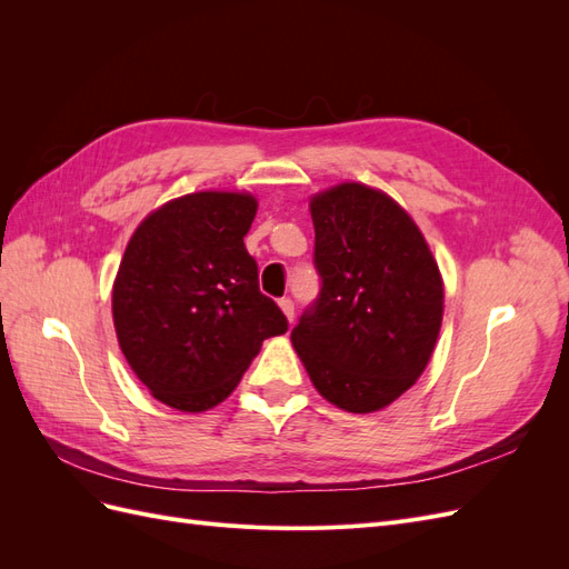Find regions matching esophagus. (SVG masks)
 <instances>
[{
	"mask_svg": "<svg viewBox=\"0 0 569 569\" xmlns=\"http://www.w3.org/2000/svg\"><path fill=\"white\" fill-rule=\"evenodd\" d=\"M280 308H282V313L287 316L289 322L295 320V301H291L289 297H284V299H280Z\"/></svg>",
	"mask_w": 569,
	"mask_h": 569,
	"instance_id": "1",
	"label": "esophagus"
}]
</instances>
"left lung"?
Listing matches in <instances>:
<instances>
[{"label":"left lung","instance_id":"8db88e82","mask_svg":"<svg viewBox=\"0 0 569 569\" xmlns=\"http://www.w3.org/2000/svg\"><path fill=\"white\" fill-rule=\"evenodd\" d=\"M320 295L291 343L327 401L372 412L416 385L443 316L439 266L399 203L358 182L311 199Z\"/></svg>","mask_w":569,"mask_h":569}]
</instances>
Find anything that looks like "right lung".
Instances as JSON below:
<instances>
[{
  "mask_svg": "<svg viewBox=\"0 0 569 569\" xmlns=\"http://www.w3.org/2000/svg\"><path fill=\"white\" fill-rule=\"evenodd\" d=\"M256 209L251 194H187L147 216L128 242L113 282L118 343L170 408L226 401L263 339L287 332L244 247Z\"/></svg>",
  "mask_w": 569,
  "mask_h": 569,
  "instance_id": "add662e5",
  "label": "right lung"
}]
</instances>
